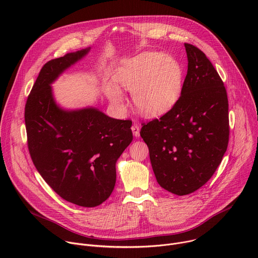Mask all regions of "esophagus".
Wrapping results in <instances>:
<instances>
[{
    "instance_id": "obj_1",
    "label": "esophagus",
    "mask_w": 258,
    "mask_h": 258,
    "mask_svg": "<svg viewBox=\"0 0 258 258\" xmlns=\"http://www.w3.org/2000/svg\"><path fill=\"white\" fill-rule=\"evenodd\" d=\"M132 131L135 137H139L140 136V125L138 123H134V125L132 126Z\"/></svg>"
}]
</instances>
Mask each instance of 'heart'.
I'll list each match as a JSON object with an SVG mask.
<instances>
[{
	"label": "heart",
	"mask_w": 258,
	"mask_h": 258,
	"mask_svg": "<svg viewBox=\"0 0 258 258\" xmlns=\"http://www.w3.org/2000/svg\"><path fill=\"white\" fill-rule=\"evenodd\" d=\"M114 80L133 93L134 104L142 114L156 116L168 111L177 101L182 71L173 57L145 52L126 60L118 68ZM105 93L116 108H123L124 96L117 86L106 85Z\"/></svg>",
	"instance_id": "1"
}]
</instances>
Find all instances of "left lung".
<instances>
[{"label":"left lung","mask_w":258,"mask_h":258,"mask_svg":"<svg viewBox=\"0 0 258 258\" xmlns=\"http://www.w3.org/2000/svg\"><path fill=\"white\" fill-rule=\"evenodd\" d=\"M188 71L180 96L160 118L143 122L157 182L178 195L195 192L222 162L230 136L229 101L224 82L206 55L185 44Z\"/></svg>","instance_id":"left-lung-1"}]
</instances>
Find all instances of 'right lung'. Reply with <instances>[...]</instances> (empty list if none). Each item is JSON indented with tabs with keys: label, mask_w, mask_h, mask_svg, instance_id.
Wrapping results in <instances>:
<instances>
[{
	"label": "right lung",
	"mask_w": 258,
	"mask_h": 258,
	"mask_svg": "<svg viewBox=\"0 0 258 258\" xmlns=\"http://www.w3.org/2000/svg\"><path fill=\"white\" fill-rule=\"evenodd\" d=\"M89 50L42 67L26 100L24 120L31 160L45 181L62 199L95 207L111 195L116 160L133 141V133L130 119H114L95 108L64 111L55 104L51 83Z\"/></svg>",
	"instance_id": "right-lung-1"
}]
</instances>
